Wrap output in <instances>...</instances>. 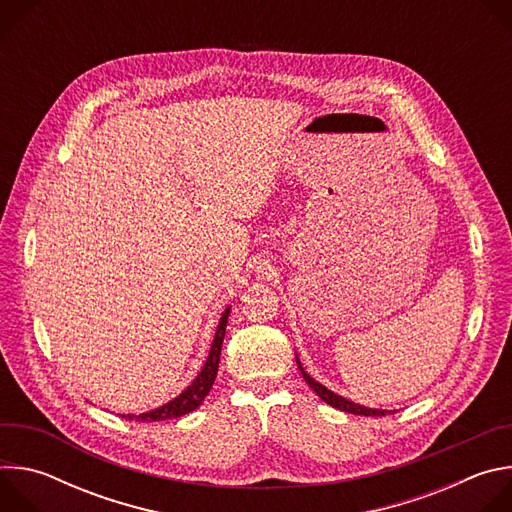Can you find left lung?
Returning a JSON list of instances; mask_svg holds the SVG:
<instances>
[{
  "instance_id": "8db88e82",
  "label": "left lung",
  "mask_w": 512,
  "mask_h": 512,
  "mask_svg": "<svg viewBox=\"0 0 512 512\" xmlns=\"http://www.w3.org/2000/svg\"><path fill=\"white\" fill-rule=\"evenodd\" d=\"M296 362H298V369H300V373H302V377L306 379V383L314 389V393L324 401V403H328V405H332V407H336V409H340V411H346V413H354V415H367V417H371V415H375V417H381V415H387V413H391V411H387V409H371V407H364V405H358V403H352V401H348V399H344V397H340V395H336L334 391H330V389H326L324 385H320L318 381H314L306 371H304V367H302V362H300V358L296 356Z\"/></svg>"
}]
</instances>
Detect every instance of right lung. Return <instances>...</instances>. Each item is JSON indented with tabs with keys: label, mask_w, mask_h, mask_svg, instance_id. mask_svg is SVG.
<instances>
[{
	"label": "right lung",
	"mask_w": 512,
	"mask_h": 512,
	"mask_svg": "<svg viewBox=\"0 0 512 512\" xmlns=\"http://www.w3.org/2000/svg\"><path fill=\"white\" fill-rule=\"evenodd\" d=\"M229 314L231 308H227L218 320L216 326V334L210 346V352L206 356V362L202 371L198 373V377L192 381V385H188L176 399L168 401L166 405L148 411V413H139V415H121L125 419H135V421H164V419H174V417H182L194 409H198L204 401V397L208 395V391L212 389V383L216 379V371H218V360H221V348H223V340H225V332H227V322H229Z\"/></svg>",
	"instance_id": "1"
}]
</instances>
